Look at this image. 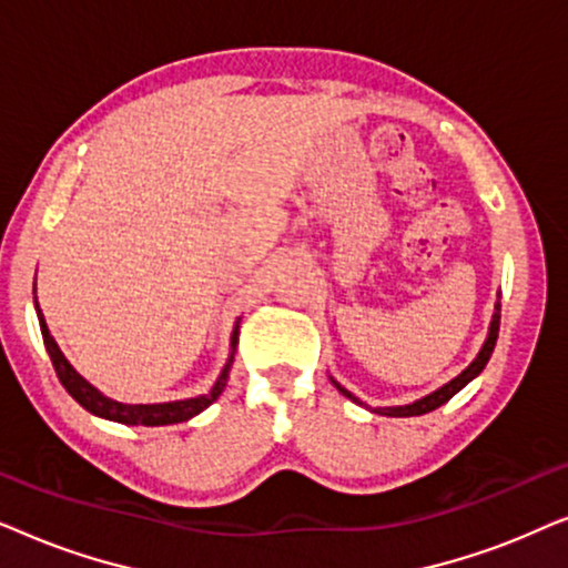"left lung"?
Here are the masks:
<instances>
[{"instance_id":"1","label":"left lung","mask_w":568,"mask_h":568,"mask_svg":"<svg viewBox=\"0 0 568 568\" xmlns=\"http://www.w3.org/2000/svg\"><path fill=\"white\" fill-rule=\"evenodd\" d=\"M499 321H501V302L496 300L494 315H491V325H488V336H486V341H484V346H480L478 356L468 364V367H465V369L460 372V375L449 379L447 385L437 387V390L429 393V395H424V398H418V400H414V403H406V406H379V408H372V410H375V414H379V416L403 418V416H422V414H429V410L445 406V403H447L449 398H453V395L460 393L463 387L470 383V379H476V377L480 375V372H484V367H486L488 359H491V354H494L496 338H499ZM331 383L336 385V390H338L341 395H346L348 400H354V403H359V406H364V403H362L359 398H356L354 393H348L346 387L338 383V379L331 377Z\"/></svg>"}]
</instances>
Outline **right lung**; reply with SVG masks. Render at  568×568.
<instances>
[{
  "label": "right lung",
  "instance_id": "right-lung-1",
  "mask_svg": "<svg viewBox=\"0 0 568 568\" xmlns=\"http://www.w3.org/2000/svg\"><path fill=\"white\" fill-rule=\"evenodd\" d=\"M33 302H36L38 323H41L45 352H49V356H51L53 369H57L61 385H64L67 393L72 395V398L80 403L84 410H90L92 416L108 418V422H119V424H126V426H168V424H181V422H189V418H193V416H199L201 410L212 406V403L222 395L224 387H227L232 362H235V348H237V336H240V317H237L235 328H232V336H230L227 364H224V367H222L220 377H216V383H214L212 390L204 393V395H196V398L170 400V403H121V400L108 398V395L100 393L95 385H90L88 379H84L80 372L72 367V364H69L67 356L61 354L59 344L51 336L49 325H45V317L41 313V305H38V300H36V284H33Z\"/></svg>",
  "mask_w": 568,
  "mask_h": 568
}]
</instances>
